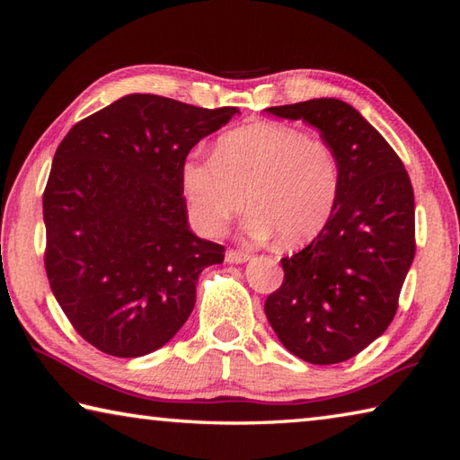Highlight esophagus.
<instances>
[{"instance_id":"1","label":"esophagus","mask_w":460,"mask_h":460,"mask_svg":"<svg viewBox=\"0 0 460 460\" xmlns=\"http://www.w3.org/2000/svg\"><path fill=\"white\" fill-rule=\"evenodd\" d=\"M251 259V252L247 251H237V249H229L225 252V261L231 262V265H241V262H247Z\"/></svg>"}]
</instances>
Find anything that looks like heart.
I'll return each mask as SVG.
<instances>
[{
    "label": "heart",
    "instance_id": "1",
    "mask_svg": "<svg viewBox=\"0 0 460 460\" xmlns=\"http://www.w3.org/2000/svg\"><path fill=\"white\" fill-rule=\"evenodd\" d=\"M181 185L193 223L219 235L249 201L245 229L295 247L316 237L336 209L341 170L334 148L298 128L259 122L225 134L209 158L191 155Z\"/></svg>",
    "mask_w": 460,
    "mask_h": 460
}]
</instances>
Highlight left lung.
I'll return each instance as SVG.
<instances>
[{"label":"left lung","mask_w":460,"mask_h":460,"mask_svg":"<svg viewBox=\"0 0 460 460\" xmlns=\"http://www.w3.org/2000/svg\"><path fill=\"white\" fill-rule=\"evenodd\" d=\"M267 112L318 128L338 155L341 188L326 227L280 259L285 280L267 298L265 314L290 354L340 364L395 316L415 257L413 185L384 136L344 101L312 99Z\"/></svg>","instance_id":"1"}]
</instances>
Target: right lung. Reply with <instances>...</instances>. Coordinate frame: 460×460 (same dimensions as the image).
Returning <instances> with one entry per match:
<instances>
[{
    "label": "right lung",
    "mask_w": 460,
    "mask_h": 460,
    "mask_svg": "<svg viewBox=\"0 0 460 460\" xmlns=\"http://www.w3.org/2000/svg\"><path fill=\"white\" fill-rule=\"evenodd\" d=\"M237 112L128 94L58 144L43 193L45 270L96 349L140 358L168 344L191 314L201 270L223 262V245L190 229L181 165Z\"/></svg>",
    "instance_id": "obj_1"
}]
</instances>
